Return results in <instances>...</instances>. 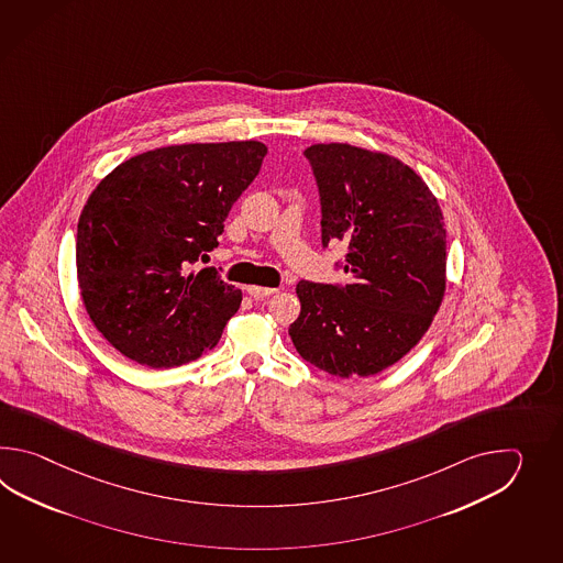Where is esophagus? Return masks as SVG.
Returning <instances> with one entry per match:
<instances>
[{"label":"esophagus","instance_id":"34e87169","mask_svg":"<svg viewBox=\"0 0 563 563\" xmlns=\"http://www.w3.org/2000/svg\"><path fill=\"white\" fill-rule=\"evenodd\" d=\"M247 294H250L253 299H264L274 296L276 289H274V287L250 286L247 287Z\"/></svg>","mask_w":563,"mask_h":563}]
</instances>
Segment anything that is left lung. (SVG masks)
<instances>
[{
  "instance_id": "8db88e82",
  "label": "left lung",
  "mask_w": 563,
  "mask_h": 563,
  "mask_svg": "<svg viewBox=\"0 0 563 563\" xmlns=\"http://www.w3.org/2000/svg\"><path fill=\"white\" fill-rule=\"evenodd\" d=\"M322 247L346 243V284L301 279L289 325L299 356L340 378L372 376L419 344L444 296L446 231L434 195L395 156L311 144Z\"/></svg>"
}]
</instances>
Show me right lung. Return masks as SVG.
<instances>
[{
    "label": "right lung",
    "mask_w": 563,
    "mask_h": 563,
    "mask_svg": "<svg viewBox=\"0 0 563 563\" xmlns=\"http://www.w3.org/2000/svg\"><path fill=\"white\" fill-rule=\"evenodd\" d=\"M265 155L257 141L163 146L124 161L88 197L76 233L78 286L120 354L173 368L219 342L241 289L216 267L191 265L219 245Z\"/></svg>",
    "instance_id": "right-lung-1"
}]
</instances>
